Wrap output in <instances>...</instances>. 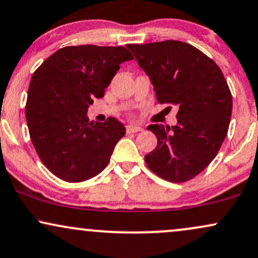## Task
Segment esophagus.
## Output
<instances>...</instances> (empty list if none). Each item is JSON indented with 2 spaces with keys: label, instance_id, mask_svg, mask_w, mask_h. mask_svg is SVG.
Wrapping results in <instances>:
<instances>
[{
  "label": "esophagus",
  "instance_id": "1",
  "mask_svg": "<svg viewBox=\"0 0 258 258\" xmlns=\"http://www.w3.org/2000/svg\"><path fill=\"white\" fill-rule=\"evenodd\" d=\"M127 132L130 133H135V132H142L143 131V127L141 126H136V125H128L126 127Z\"/></svg>",
  "mask_w": 258,
  "mask_h": 258
}]
</instances>
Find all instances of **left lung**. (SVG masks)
<instances>
[{
    "instance_id": "obj_1",
    "label": "left lung",
    "mask_w": 258,
    "mask_h": 258,
    "mask_svg": "<svg viewBox=\"0 0 258 258\" xmlns=\"http://www.w3.org/2000/svg\"><path fill=\"white\" fill-rule=\"evenodd\" d=\"M154 86L157 102L179 108L174 126H148L157 147L145 155L155 174L184 182L214 160L228 132L232 95L218 64L179 40L127 44ZM169 108V107H168Z\"/></svg>"
}]
</instances>
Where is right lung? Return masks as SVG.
Instances as JSON below:
<instances>
[{
    "instance_id": "1",
    "label": "right lung",
    "mask_w": 258,
    "mask_h": 258,
    "mask_svg": "<svg viewBox=\"0 0 258 258\" xmlns=\"http://www.w3.org/2000/svg\"><path fill=\"white\" fill-rule=\"evenodd\" d=\"M132 58L123 46H64L33 73L27 127L40 161L57 178L84 181L107 167L126 128L115 117L94 122L86 114L95 98L103 97L120 63Z\"/></svg>"
}]
</instances>
